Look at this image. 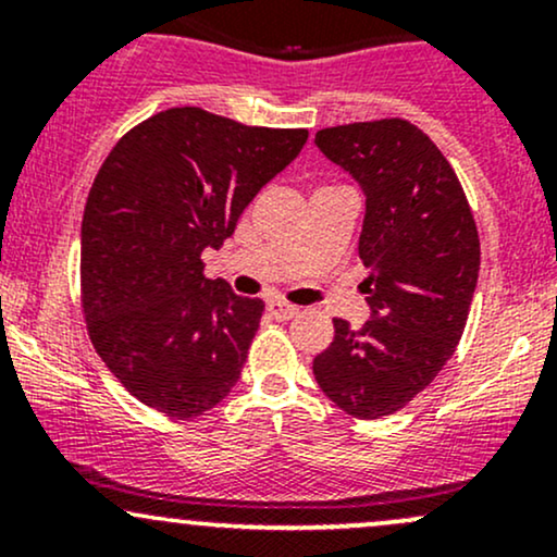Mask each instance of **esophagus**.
Instances as JSON below:
<instances>
[{
  "label": "esophagus",
  "instance_id": "34e87169",
  "mask_svg": "<svg viewBox=\"0 0 557 557\" xmlns=\"http://www.w3.org/2000/svg\"><path fill=\"white\" fill-rule=\"evenodd\" d=\"M267 311H270L274 319H293L298 317L300 309L298 306L287 304V300H270V304H267Z\"/></svg>",
  "mask_w": 557,
  "mask_h": 557
}]
</instances>
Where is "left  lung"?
I'll use <instances>...</instances> for the list:
<instances>
[{"label":"left lung","mask_w":557,"mask_h":557,"mask_svg":"<svg viewBox=\"0 0 557 557\" xmlns=\"http://www.w3.org/2000/svg\"><path fill=\"white\" fill-rule=\"evenodd\" d=\"M322 154L367 194L359 259L372 319H335L314 359L322 393L356 419L408 406L456 354L479 277V233L456 170L408 120L324 127Z\"/></svg>","instance_id":"left-lung-1"}]
</instances>
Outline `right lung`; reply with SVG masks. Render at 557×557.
<instances>
[{
    "instance_id": "1",
    "label": "right lung",
    "mask_w": 557,
    "mask_h": 557,
    "mask_svg": "<svg viewBox=\"0 0 557 557\" xmlns=\"http://www.w3.org/2000/svg\"><path fill=\"white\" fill-rule=\"evenodd\" d=\"M306 127L172 107L131 127L96 172L81 227V306L107 369L172 419L214 408L246 363L264 300L203 277V248L304 149Z\"/></svg>"
}]
</instances>
